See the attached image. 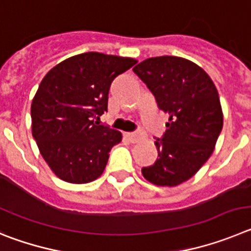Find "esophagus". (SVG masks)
Segmentation results:
<instances>
[{"label": "esophagus", "instance_id": "1", "mask_svg": "<svg viewBox=\"0 0 251 251\" xmlns=\"http://www.w3.org/2000/svg\"><path fill=\"white\" fill-rule=\"evenodd\" d=\"M125 137L130 142H137L141 139V135L137 134V132H125Z\"/></svg>", "mask_w": 251, "mask_h": 251}]
</instances>
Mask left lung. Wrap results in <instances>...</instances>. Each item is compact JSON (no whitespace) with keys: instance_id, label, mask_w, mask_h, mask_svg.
Masks as SVG:
<instances>
[{"instance_id":"8db88e82","label":"left lung","mask_w":251,"mask_h":251,"mask_svg":"<svg viewBox=\"0 0 251 251\" xmlns=\"http://www.w3.org/2000/svg\"><path fill=\"white\" fill-rule=\"evenodd\" d=\"M170 115L166 131L156 139L159 159L142 168L146 180L176 186L193 177L213 153L223 128V111L215 85L206 72L182 57H151L134 67Z\"/></svg>"}]
</instances>
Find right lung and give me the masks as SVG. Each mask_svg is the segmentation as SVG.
I'll list each match as a JSON object with an SVG mask.
<instances>
[{"label": "right lung", "mask_w": 251, "mask_h": 251, "mask_svg": "<svg viewBox=\"0 0 251 251\" xmlns=\"http://www.w3.org/2000/svg\"><path fill=\"white\" fill-rule=\"evenodd\" d=\"M137 61L86 52L47 72L31 105L32 135L51 170L67 182L86 184L103 173L120 131L96 120L107 111L111 82Z\"/></svg>", "instance_id": "1"}]
</instances>
